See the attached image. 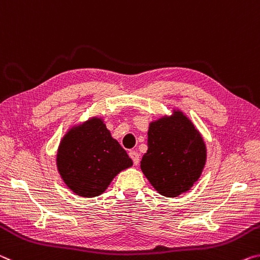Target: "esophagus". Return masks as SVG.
Returning <instances> with one entry per match:
<instances>
[{
	"mask_svg": "<svg viewBox=\"0 0 260 260\" xmlns=\"http://www.w3.org/2000/svg\"><path fill=\"white\" fill-rule=\"evenodd\" d=\"M129 155H130V158L133 159L135 165H138V164H139V153H138V152L130 151V152H129Z\"/></svg>",
	"mask_w": 260,
	"mask_h": 260,
	"instance_id": "esophagus-1",
	"label": "esophagus"
}]
</instances>
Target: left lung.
<instances>
[{
	"mask_svg": "<svg viewBox=\"0 0 260 260\" xmlns=\"http://www.w3.org/2000/svg\"><path fill=\"white\" fill-rule=\"evenodd\" d=\"M144 175L160 194L177 197L191 189L206 162V145L193 123L180 110L150 123Z\"/></svg>",
	"mask_w": 260,
	"mask_h": 260,
	"instance_id": "8db88e82",
	"label": "left lung"
}]
</instances>
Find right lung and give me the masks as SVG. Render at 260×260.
I'll return each mask as SVG.
<instances>
[{
	"instance_id": "obj_1",
	"label": "right lung",
	"mask_w": 260,
	"mask_h": 260,
	"mask_svg": "<svg viewBox=\"0 0 260 260\" xmlns=\"http://www.w3.org/2000/svg\"><path fill=\"white\" fill-rule=\"evenodd\" d=\"M57 170L68 188L80 197L105 192L113 178L133 166L100 117L72 126L59 143Z\"/></svg>"
}]
</instances>
